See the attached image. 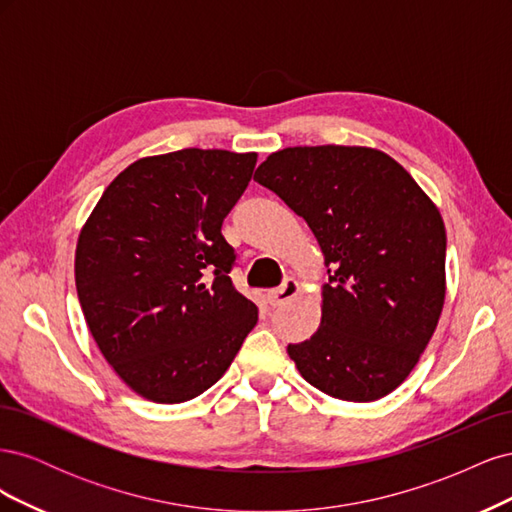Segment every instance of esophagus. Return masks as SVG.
<instances>
[{
    "instance_id": "34e87169",
    "label": "esophagus",
    "mask_w": 512,
    "mask_h": 512,
    "mask_svg": "<svg viewBox=\"0 0 512 512\" xmlns=\"http://www.w3.org/2000/svg\"><path fill=\"white\" fill-rule=\"evenodd\" d=\"M297 294H299V282L294 280V277H286L280 288H275V290L269 292V303L273 307H277V305H282V303L294 299Z\"/></svg>"
}]
</instances>
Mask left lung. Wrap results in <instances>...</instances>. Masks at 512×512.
Segmentation results:
<instances>
[{
  "label": "left lung",
  "instance_id": "8db88e82",
  "mask_svg": "<svg viewBox=\"0 0 512 512\" xmlns=\"http://www.w3.org/2000/svg\"><path fill=\"white\" fill-rule=\"evenodd\" d=\"M254 181L316 235L329 267L318 331L288 344L318 391L374 401L408 378L444 305L446 230L408 170L369 147H288Z\"/></svg>",
  "mask_w": 512,
  "mask_h": 512
}]
</instances>
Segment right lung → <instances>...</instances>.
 Segmentation results:
<instances>
[{"instance_id":"add662e5","label":"right lung","mask_w":512,"mask_h":512,"mask_svg":"<svg viewBox=\"0 0 512 512\" xmlns=\"http://www.w3.org/2000/svg\"><path fill=\"white\" fill-rule=\"evenodd\" d=\"M256 153L181 149L130 164L76 245V292L117 376L156 404L205 393L254 329L258 307L230 280L224 218Z\"/></svg>"}]
</instances>
